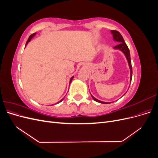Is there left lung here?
<instances>
[{"label":"left lung","mask_w":158,"mask_h":158,"mask_svg":"<svg viewBox=\"0 0 158 158\" xmlns=\"http://www.w3.org/2000/svg\"><path fill=\"white\" fill-rule=\"evenodd\" d=\"M111 33L113 34V39L114 41H117L118 42H120V44L118 45L114 46V48L115 49H120L121 51H122L124 54L125 55L126 57H127V59L128 60V63L129 64V66H130V69H131V82L132 80V64H131V55H130V51H129V49L128 46L127 45L126 43L125 42V40H124L123 36L121 35V34L120 33H119L118 31L116 30H111ZM92 98L95 100V101H96L99 103H106V102H101L99 101V100L95 99L94 97H93L92 95Z\"/></svg>","instance_id":"8db88e82"}]
</instances>
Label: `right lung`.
I'll return each instance as SVG.
<instances>
[{
  "instance_id": "add662e5",
  "label": "right lung",
  "mask_w": 158,
  "mask_h": 158,
  "mask_svg": "<svg viewBox=\"0 0 158 158\" xmlns=\"http://www.w3.org/2000/svg\"><path fill=\"white\" fill-rule=\"evenodd\" d=\"M35 35V33H33V34H31L30 37H29V38H28V40H27V42H26V45L28 44V42H30V40H31V38L33 37V36H34ZM73 78L74 77H72V78L70 79V83L72 82V80H73ZM63 99H61L60 100V101L59 102H61L62 101H63Z\"/></svg>"
}]
</instances>
